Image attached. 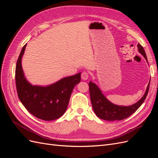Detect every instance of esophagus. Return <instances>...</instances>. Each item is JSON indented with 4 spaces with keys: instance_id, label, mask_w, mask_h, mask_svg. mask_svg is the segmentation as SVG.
Segmentation results:
<instances>
[{
    "instance_id": "34e87169",
    "label": "esophagus",
    "mask_w": 158,
    "mask_h": 158,
    "mask_svg": "<svg viewBox=\"0 0 158 158\" xmlns=\"http://www.w3.org/2000/svg\"><path fill=\"white\" fill-rule=\"evenodd\" d=\"M88 73H87V72H83V73H82V74H81V77H82V79L84 80H87L88 78Z\"/></svg>"
}]
</instances>
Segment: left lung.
<instances>
[{
  "mask_svg": "<svg viewBox=\"0 0 158 158\" xmlns=\"http://www.w3.org/2000/svg\"><path fill=\"white\" fill-rule=\"evenodd\" d=\"M138 51L144 56L147 60V56L145 51L143 47L140 44H138ZM150 82L148 84L146 93L139 101L135 104L131 106H119L114 105L106 99L101 91L95 84L92 82L89 83V90L90 94L91 102L93 107V109L96 115L102 119L106 121H121L123 120L132 114L135 113L136 110L140 107L141 105L144 102V100L148 94Z\"/></svg>",
  "mask_w": 158,
  "mask_h": 158,
  "instance_id": "8db88e82",
  "label": "left lung"
}]
</instances>
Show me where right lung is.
Returning <instances> with one entry per match:
<instances>
[{"mask_svg":"<svg viewBox=\"0 0 158 158\" xmlns=\"http://www.w3.org/2000/svg\"><path fill=\"white\" fill-rule=\"evenodd\" d=\"M26 45L23 47L16 66L18 96L33 116L44 121L55 120L63 115L67 109L73 90L80 82L81 73L64 78L46 87L31 85L23 76L21 64Z\"/></svg>","mask_w":158,"mask_h":158,"instance_id":"1","label":"right lung"}]
</instances>
